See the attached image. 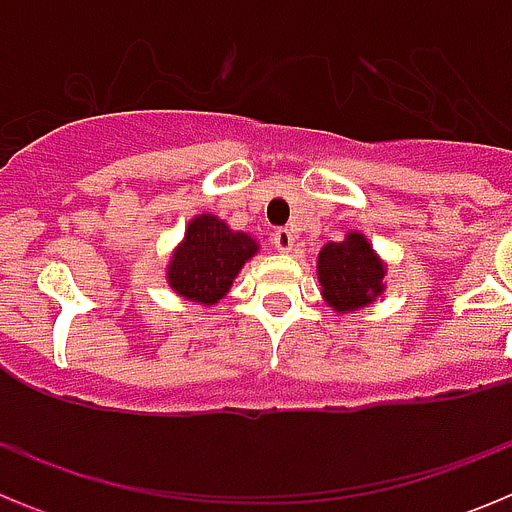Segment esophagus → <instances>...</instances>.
Wrapping results in <instances>:
<instances>
[{"label": "esophagus", "instance_id": "34e87169", "mask_svg": "<svg viewBox=\"0 0 512 512\" xmlns=\"http://www.w3.org/2000/svg\"><path fill=\"white\" fill-rule=\"evenodd\" d=\"M271 243H274V248H277L279 253H289L292 248H295V235L289 233L287 228H279L274 230V235H271Z\"/></svg>", "mask_w": 512, "mask_h": 512}]
</instances>
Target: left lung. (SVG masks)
I'll list each match as a JSON object with an SVG mask.
<instances>
[{"instance_id": "8db88e82", "label": "left lung", "mask_w": 512, "mask_h": 512, "mask_svg": "<svg viewBox=\"0 0 512 512\" xmlns=\"http://www.w3.org/2000/svg\"><path fill=\"white\" fill-rule=\"evenodd\" d=\"M384 266L361 233L346 241L328 243L318 256V279L323 297L336 312H351L374 302L384 289Z\"/></svg>"}]
</instances>
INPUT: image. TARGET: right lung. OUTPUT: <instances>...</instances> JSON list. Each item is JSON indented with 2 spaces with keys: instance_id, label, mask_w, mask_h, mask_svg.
Listing matches in <instances>:
<instances>
[{
  "instance_id": "obj_1",
  "label": "right lung",
  "mask_w": 512,
  "mask_h": 512,
  "mask_svg": "<svg viewBox=\"0 0 512 512\" xmlns=\"http://www.w3.org/2000/svg\"><path fill=\"white\" fill-rule=\"evenodd\" d=\"M256 251L251 235L235 233L220 217H194L169 264L171 289L200 305H215Z\"/></svg>"
}]
</instances>
